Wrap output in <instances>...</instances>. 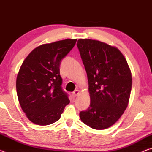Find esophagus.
<instances>
[{"mask_svg":"<svg viewBox=\"0 0 152 152\" xmlns=\"http://www.w3.org/2000/svg\"><path fill=\"white\" fill-rule=\"evenodd\" d=\"M80 94V91H78V90H76V91H74L73 92H72V96L74 97H76L78 96V95Z\"/></svg>","mask_w":152,"mask_h":152,"instance_id":"obj_1","label":"esophagus"}]
</instances>
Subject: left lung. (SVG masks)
Returning a JSON list of instances; mask_svg holds the SVG:
<instances>
[{"instance_id":"8db88e82","label":"left lung","mask_w":152,"mask_h":152,"mask_svg":"<svg viewBox=\"0 0 152 152\" xmlns=\"http://www.w3.org/2000/svg\"><path fill=\"white\" fill-rule=\"evenodd\" d=\"M77 46L88 80L91 104L80 113L84 124L97 130L110 127L127 109L132 86L127 61L115 46L80 39Z\"/></svg>"}]
</instances>
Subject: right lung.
<instances>
[{
    "mask_svg": "<svg viewBox=\"0 0 152 152\" xmlns=\"http://www.w3.org/2000/svg\"><path fill=\"white\" fill-rule=\"evenodd\" d=\"M76 41L66 39L38 46L20 66L16 81L18 99L28 119L36 125L56 122L70 103L61 86L60 65Z\"/></svg>",
    "mask_w": 152,
    "mask_h": 152,
    "instance_id": "obj_1",
    "label": "right lung"
}]
</instances>
